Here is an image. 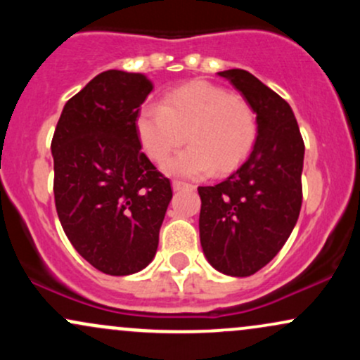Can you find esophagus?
I'll return each instance as SVG.
<instances>
[{
  "label": "esophagus",
  "instance_id": "34e87169",
  "mask_svg": "<svg viewBox=\"0 0 360 360\" xmlns=\"http://www.w3.org/2000/svg\"><path fill=\"white\" fill-rule=\"evenodd\" d=\"M193 188H194L193 184L183 183V181H172V189H174V191H181V189H193Z\"/></svg>",
  "mask_w": 360,
  "mask_h": 360
}]
</instances>
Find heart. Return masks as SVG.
I'll use <instances>...</instances> for the list:
<instances>
[{"instance_id":"heart-1","label":"heart","mask_w":360,"mask_h":360,"mask_svg":"<svg viewBox=\"0 0 360 360\" xmlns=\"http://www.w3.org/2000/svg\"><path fill=\"white\" fill-rule=\"evenodd\" d=\"M257 115L245 98L221 86L194 81L169 91L162 105H147L137 117L143 150L164 162L188 134L189 146L164 164L169 174H229L249 157L257 140Z\"/></svg>"}]
</instances>
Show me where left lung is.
<instances>
[{
  "label": "left lung",
  "mask_w": 360,
  "mask_h": 360,
  "mask_svg": "<svg viewBox=\"0 0 360 360\" xmlns=\"http://www.w3.org/2000/svg\"><path fill=\"white\" fill-rule=\"evenodd\" d=\"M257 113L249 159L214 186H200V240L217 271L255 274L278 255L298 221L304 142L291 106L243 69L218 72Z\"/></svg>",
  "instance_id": "left-lung-1"
}]
</instances>
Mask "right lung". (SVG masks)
Returning <instances> with one entry per match:
<instances>
[{
	"instance_id": "1",
	"label": "right lung",
	"mask_w": 360,
	"mask_h": 360,
	"mask_svg": "<svg viewBox=\"0 0 360 360\" xmlns=\"http://www.w3.org/2000/svg\"><path fill=\"white\" fill-rule=\"evenodd\" d=\"M152 82L143 74H98L65 103L52 137L53 198L69 242L110 276L154 259L171 181L140 148L137 117Z\"/></svg>"
}]
</instances>
